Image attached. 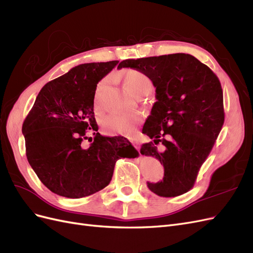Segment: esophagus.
Here are the masks:
<instances>
[{
  "label": "esophagus",
  "instance_id": "1",
  "mask_svg": "<svg viewBox=\"0 0 253 253\" xmlns=\"http://www.w3.org/2000/svg\"><path fill=\"white\" fill-rule=\"evenodd\" d=\"M132 144H133V145H134V147L136 148V150H138V151H139L140 147H139V142H138V141H136V140H133V141H132Z\"/></svg>",
  "mask_w": 253,
  "mask_h": 253
}]
</instances>
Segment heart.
<instances>
[{
  "instance_id": "obj_1",
  "label": "heart",
  "mask_w": 253,
  "mask_h": 253,
  "mask_svg": "<svg viewBox=\"0 0 253 253\" xmlns=\"http://www.w3.org/2000/svg\"><path fill=\"white\" fill-rule=\"evenodd\" d=\"M124 82L126 88L135 97L148 96L153 90V81L149 76L138 70H129L124 74ZM109 84V79H103L98 83L94 94V111L99 114L102 112V95ZM142 120L140 113L109 115L102 120V126L108 134H120L133 136L137 126Z\"/></svg>"
}]
</instances>
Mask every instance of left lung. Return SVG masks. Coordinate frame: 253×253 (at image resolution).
I'll return each instance as SVG.
<instances>
[{
	"mask_svg": "<svg viewBox=\"0 0 253 253\" xmlns=\"http://www.w3.org/2000/svg\"><path fill=\"white\" fill-rule=\"evenodd\" d=\"M129 67L147 74L156 87V102L142 133L162 142L158 151L152 141L140 153L164 165L162 181L148 182L149 189L164 197H174L192 189L202 165L210 154L224 125L223 89L217 76L189 53L127 59L118 68Z\"/></svg>",
	"mask_w": 253,
	"mask_h": 253,
	"instance_id": "1",
	"label": "left lung"
}]
</instances>
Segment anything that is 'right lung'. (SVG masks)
<instances>
[{
    "instance_id": "add662e5",
    "label": "right lung",
    "mask_w": 253,
    "mask_h": 253,
    "mask_svg": "<svg viewBox=\"0 0 253 253\" xmlns=\"http://www.w3.org/2000/svg\"><path fill=\"white\" fill-rule=\"evenodd\" d=\"M118 62L80 64L46 83L23 122L28 163L51 192L68 198L94 194L109 185L119 158L138 154L121 136H87L98 131L97 84Z\"/></svg>"
}]
</instances>
